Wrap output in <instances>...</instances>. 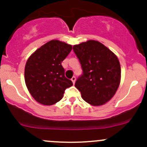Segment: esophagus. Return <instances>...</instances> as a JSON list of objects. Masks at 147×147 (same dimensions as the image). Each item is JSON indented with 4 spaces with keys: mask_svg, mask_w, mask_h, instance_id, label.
I'll use <instances>...</instances> for the list:
<instances>
[{
    "mask_svg": "<svg viewBox=\"0 0 147 147\" xmlns=\"http://www.w3.org/2000/svg\"><path fill=\"white\" fill-rule=\"evenodd\" d=\"M71 80H72V82L74 84H75V80H76V78H75V76H73L72 78H71Z\"/></svg>",
    "mask_w": 147,
    "mask_h": 147,
    "instance_id": "esophagus-1",
    "label": "esophagus"
}]
</instances>
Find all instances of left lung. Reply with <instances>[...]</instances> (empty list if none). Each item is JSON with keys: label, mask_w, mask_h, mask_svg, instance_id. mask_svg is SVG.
Instances as JSON below:
<instances>
[{"label": "left lung", "mask_w": 147, "mask_h": 147, "mask_svg": "<svg viewBox=\"0 0 147 147\" xmlns=\"http://www.w3.org/2000/svg\"><path fill=\"white\" fill-rule=\"evenodd\" d=\"M83 74L75 87L83 100L92 106H101L116 93L121 80V67L116 55L101 42L88 40L73 46Z\"/></svg>", "instance_id": "1"}]
</instances>
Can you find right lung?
I'll use <instances>...</instances> for the list:
<instances>
[{"label": "right lung", "mask_w": 147, "mask_h": 147, "mask_svg": "<svg viewBox=\"0 0 147 147\" xmlns=\"http://www.w3.org/2000/svg\"><path fill=\"white\" fill-rule=\"evenodd\" d=\"M72 45L53 40L35 50L25 67V82L38 103L53 105L63 97L72 82L65 77L61 63L72 50Z\"/></svg>", "instance_id": "right-lung-1"}]
</instances>
